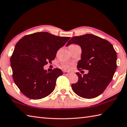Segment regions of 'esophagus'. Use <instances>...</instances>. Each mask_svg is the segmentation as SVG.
I'll use <instances>...</instances> for the list:
<instances>
[{
  "label": "esophagus",
  "mask_w": 127,
  "mask_h": 127,
  "mask_svg": "<svg viewBox=\"0 0 127 127\" xmlns=\"http://www.w3.org/2000/svg\"><path fill=\"white\" fill-rule=\"evenodd\" d=\"M63 74L64 75H69V72H67V71H64L63 72Z\"/></svg>",
  "instance_id": "esophagus-1"
}]
</instances>
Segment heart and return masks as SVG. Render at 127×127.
Here are the masks:
<instances>
[{"mask_svg":"<svg viewBox=\"0 0 127 127\" xmlns=\"http://www.w3.org/2000/svg\"><path fill=\"white\" fill-rule=\"evenodd\" d=\"M62 68L65 70H69L70 69V66L69 65H67V64H65V65H62Z\"/></svg>","mask_w":127,"mask_h":127,"instance_id":"obj_1","label":"heart"}]
</instances>
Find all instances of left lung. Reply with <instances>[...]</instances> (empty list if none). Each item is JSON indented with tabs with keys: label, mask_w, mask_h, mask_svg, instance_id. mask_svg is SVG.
I'll return each mask as SVG.
<instances>
[{
	"label": "left lung",
	"mask_w": 127,
	"mask_h": 127,
	"mask_svg": "<svg viewBox=\"0 0 127 127\" xmlns=\"http://www.w3.org/2000/svg\"><path fill=\"white\" fill-rule=\"evenodd\" d=\"M72 44L79 45L82 50L77 68L89 70L83 76L76 72L79 80L71 85L72 90L82 98H95L111 81L117 68L116 52L107 40L91 34L74 36L66 46Z\"/></svg>",
	"instance_id": "8db88e82"
}]
</instances>
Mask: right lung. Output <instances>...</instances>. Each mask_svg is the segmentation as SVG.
I'll return each instance as SVG.
<instances>
[{"instance_id":"obj_1","label":"right lung","mask_w":127,"mask_h":127,"mask_svg":"<svg viewBox=\"0 0 127 127\" xmlns=\"http://www.w3.org/2000/svg\"><path fill=\"white\" fill-rule=\"evenodd\" d=\"M70 37L37 32L23 37L16 44L10 58L14 82L28 98L37 100L48 96L55 88L60 69L49 72L44 66L55 58L57 52Z\"/></svg>"}]
</instances>
